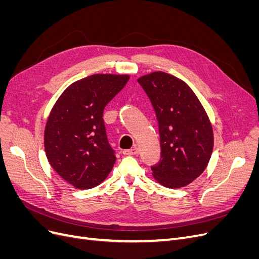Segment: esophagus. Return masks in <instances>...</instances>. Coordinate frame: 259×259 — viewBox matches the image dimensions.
Wrapping results in <instances>:
<instances>
[{"label":"esophagus","instance_id":"obj_1","mask_svg":"<svg viewBox=\"0 0 259 259\" xmlns=\"http://www.w3.org/2000/svg\"><path fill=\"white\" fill-rule=\"evenodd\" d=\"M138 152H139V149L136 146H134L131 149H126V150L123 151V153L126 154V155H134V154H137Z\"/></svg>","mask_w":259,"mask_h":259}]
</instances>
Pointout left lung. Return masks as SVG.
<instances>
[{"mask_svg": "<svg viewBox=\"0 0 259 259\" xmlns=\"http://www.w3.org/2000/svg\"><path fill=\"white\" fill-rule=\"evenodd\" d=\"M159 125L161 159L151 166L167 188L189 185L206 168L213 152V128L193 91L183 80L153 72L138 79Z\"/></svg>", "mask_w": 259, "mask_h": 259, "instance_id": "8db88e82", "label": "left lung"}]
</instances>
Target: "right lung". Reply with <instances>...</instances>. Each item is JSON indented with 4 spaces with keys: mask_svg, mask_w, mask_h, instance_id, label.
I'll return each mask as SVG.
<instances>
[{
    "mask_svg": "<svg viewBox=\"0 0 259 259\" xmlns=\"http://www.w3.org/2000/svg\"><path fill=\"white\" fill-rule=\"evenodd\" d=\"M128 79L116 74L84 77L70 85L52 109L44 135L46 156L57 174L77 189L98 186L114 165L103 114Z\"/></svg>",
    "mask_w": 259,
    "mask_h": 259,
    "instance_id": "1",
    "label": "right lung"
}]
</instances>
